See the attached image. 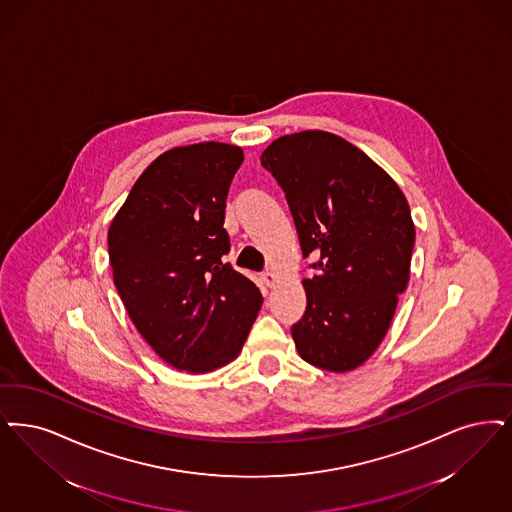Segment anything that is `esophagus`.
Masks as SVG:
<instances>
[{
	"label": "esophagus",
	"mask_w": 512,
	"mask_h": 512,
	"mask_svg": "<svg viewBox=\"0 0 512 512\" xmlns=\"http://www.w3.org/2000/svg\"><path fill=\"white\" fill-rule=\"evenodd\" d=\"M261 278H263V282H265V286L272 287L274 286V282H276V276H274V272H270V270H266L261 274Z\"/></svg>",
	"instance_id": "1"
}]
</instances>
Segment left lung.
Here are the masks:
<instances>
[{"mask_svg":"<svg viewBox=\"0 0 512 512\" xmlns=\"http://www.w3.org/2000/svg\"><path fill=\"white\" fill-rule=\"evenodd\" d=\"M261 165L286 192L303 257L307 310L291 326L316 368L362 366L389 331L406 291L415 226L408 200L360 148L328 131L276 139Z\"/></svg>","mask_w":512,"mask_h":512,"instance_id":"left-lung-1","label":"left lung"}]
</instances>
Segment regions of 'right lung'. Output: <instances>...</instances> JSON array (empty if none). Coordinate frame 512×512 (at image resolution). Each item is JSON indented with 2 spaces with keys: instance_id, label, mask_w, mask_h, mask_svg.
I'll return each instance as SVG.
<instances>
[{
  "instance_id": "right-lung-1",
  "label": "right lung",
  "mask_w": 512,
  "mask_h": 512,
  "mask_svg": "<svg viewBox=\"0 0 512 512\" xmlns=\"http://www.w3.org/2000/svg\"><path fill=\"white\" fill-rule=\"evenodd\" d=\"M240 146L167 150L144 169L108 228V257L123 307L144 341L179 371L232 362L263 295L223 257L228 188Z\"/></svg>"
}]
</instances>
